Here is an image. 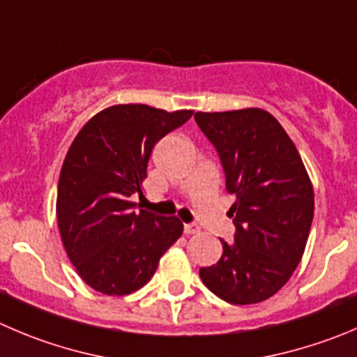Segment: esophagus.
I'll list each match as a JSON object with an SVG mask.
<instances>
[{
  "label": "esophagus",
  "instance_id": "esophagus-1",
  "mask_svg": "<svg viewBox=\"0 0 357 357\" xmlns=\"http://www.w3.org/2000/svg\"><path fill=\"white\" fill-rule=\"evenodd\" d=\"M184 233L185 235H195V233H199L198 224H184Z\"/></svg>",
  "mask_w": 357,
  "mask_h": 357
}]
</instances>
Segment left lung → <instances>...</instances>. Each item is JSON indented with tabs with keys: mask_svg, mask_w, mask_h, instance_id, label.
<instances>
[{
	"mask_svg": "<svg viewBox=\"0 0 357 357\" xmlns=\"http://www.w3.org/2000/svg\"><path fill=\"white\" fill-rule=\"evenodd\" d=\"M195 119L222 162L226 189L235 196L227 215L236 227L235 242L220 238L222 256L199 268V277L227 303H259L300 264L314 188L293 140L266 110L196 112Z\"/></svg>",
	"mask_w": 357,
	"mask_h": 357,
	"instance_id": "left-lung-1",
	"label": "left lung"
}]
</instances>
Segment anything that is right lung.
Wrapping results in <instances>:
<instances>
[{
    "label": "right lung",
    "instance_id": "add662e5",
    "mask_svg": "<svg viewBox=\"0 0 357 357\" xmlns=\"http://www.w3.org/2000/svg\"><path fill=\"white\" fill-rule=\"evenodd\" d=\"M191 115L114 105L75 137L57 184V224L75 270L98 293L124 296L144 287L181 238V219L135 212L131 196H142L154 145Z\"/></svg>",
    "mask_w": 357,
    "mask_h": 357
}]
</instances>
